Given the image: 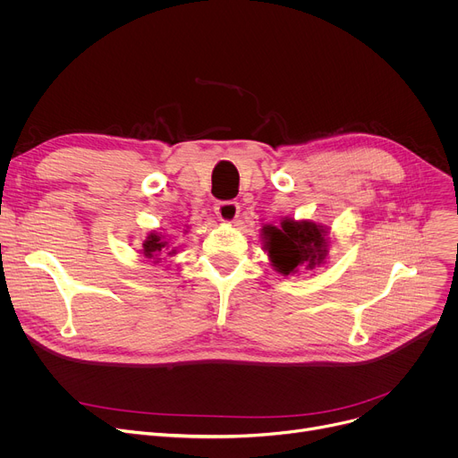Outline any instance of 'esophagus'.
<instances>
[{
	"instance_id": "obj_1",
	"label": "esophagus",
	"mask_w": 458,
	"mask_h": 458,
	"mask_svg": "<svg viewBox=\"0 0 458 458\" xmlns=\"http://www.w3.org/2000/svg\"><path fill=\"white\" fill-rule=\"evenodd\" d=\"M215 213L223 223H233L239 215V204L233 200H225L215 204Z\"/></svg>"
}]
</instances>
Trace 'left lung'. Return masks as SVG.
<instances>
[{"label":"left lung","mask_w":458,"mask_h":458,"mask_svg":"<svg viewBox=\"0 0 458 458\" xmlns=\"http://www.w3.org/2000/svg\"><path fill=\"white\" fill-rule=\"evenodd\" d=\"M266 237L273 266L282 275L297 273L299 267L314 269L327 256V232L316 223L285 219L282 228L267 226Z\"/></svg>","instance_id":"8db88e82"}]
</instances>
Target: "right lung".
<instances>
[{"label":"right lung","instance_id":"obj_1","mask_svg":"<svg viewBox=\"0 0 458 458\" xmlns=\"http://www.w3.org/2000/svg\"><path fill=\"white\" fill-rule=\"evenodd\" d=\"M165 247H166V242H163V239L157 233H150L147 237V242L142 243V254L147 256L148 259H156L157 261L159 259L157 256L166 250ZM168 254H174V250H171Z\"/></svg>","mask_w":458,"mask_h":458}]
</instances>
